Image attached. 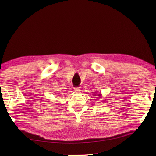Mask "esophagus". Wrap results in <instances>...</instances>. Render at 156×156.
I'll use <instances>...</instances> for the list:
<instances>
[{"label":"esophagus","mask_w":156,"mask_h":156,"mask_svg":"<svg viewBox=\"0 0 156 156\" xmlns=\"http://www.w3.org/2000/svg\"><path fill=\"white\" fill-rule=\"evenodd\" d=\"M80 91H81L80 88H74V92H76V93H79V92H80Z\"/></svg>","instance_id":"obj_1"}]
</instances>
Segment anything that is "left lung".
<instances>
[{
    "mask_svg": "<svg viewBox=\"0 0 156 156\" xmlns=\"http://www.w3.org/2000/svg\"><path fill=\"white\" fill-rule=\"evenodd\" d=\"M92 95L93 96H98V97H99V98H101V93H99V94H98L97 92H95V93H94V94H92Z\"/></svg>",
    "mask_w": 156,
    "mask_h": 156,
    "instance_id": "left-lung-1",
    "label": "left lung"
}]
</instances>
